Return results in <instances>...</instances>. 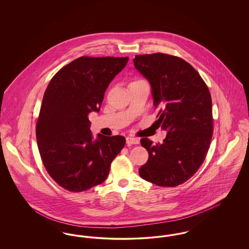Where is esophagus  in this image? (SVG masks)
Segmentation results:
<instances>
[{
    "instance_id": "obj_1",
    "label": "esophagus",
    "mask_w": 249,
    "mask_h": 249,
    "mask_svg": "<svg viewBox=\"0 0 249 249\" xmlns=\"http://www.w3.org/2000/svg\"><path fill=\"white\" fill-rule=\"evenodd\" d=\"M126 142H127L128 144H137V143H139V140H138L137 138L128 136V137L126 138Z\"/></svg>"
}]
</instances>
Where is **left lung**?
I'll return each mask as SVG.
<instances>
[{"instance_id": "8db88e82", "label": "left lung", "mask_w": 249, "mask_h": 249, "mask_svg": "<svg viewBox=\"0 0 249 249\" xmlns=\"http://www.w3.org/2000/svg\"><path fill=\"white\" fill-rule=\"evenodd\" d=\"M133 63L151 86L153 104L160 110L155 123L167 130L161 143L141 139L149 157L139 175L157 186L177 187L198 171L209 149L213 134L210 91L199 72L176 56L136 55Z\"/></svg>"}]
</instances>
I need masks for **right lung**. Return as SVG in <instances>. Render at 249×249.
Listing matches in <instances>:
<instances>
[{
  "label": "right lung",
  "mask_w": 249,
  "mask_h": 249,
  "mask_svg": "<svg viewBox=\"0 0 249 249\" xmlns=\"http://www.w3.org/2000/svg\"><path fill=\"white\" fill-rule=\"evenodd\" d=\"M129 60L80 57L61 68L45 91L36 140L48 175L65 190L80 192L107 180L125 145L120 135L93 138L89 114L99 112L105 92Z\"/></svg>",
  "instance_id": "right-lung-1"
}]
</instances>
